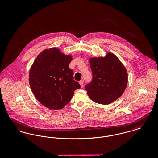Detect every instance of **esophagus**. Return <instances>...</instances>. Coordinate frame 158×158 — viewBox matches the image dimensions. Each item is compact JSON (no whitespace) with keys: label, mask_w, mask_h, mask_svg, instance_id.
<instances>
[{"label":"esophagus","mask_w":158,"mask_h":158,"mask_svg":"<svg viewBox=\"0 0 158 158\" xmlns=\"http://www.w3.org/2000/svg\"><path fill=\"white\" fill-rule=\"evenodd\" d=\"M79 84H80V85H81V88H83V86H84V81H80V82H79Z\"/></svg>","instance_id":"obj_1"}]
</instances>
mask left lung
<instances>
[{"mask_svg": "<svg viewBox=\"0 0 158 158\" xmlns=\"http://www.w3.org/2000/svg\"><path fill=\"white\" fill-rule=\"evenodd\" d=\"M89 62L93 79L85 86L89 97L102 105L118 98L127 83V73L122 62L110 53L105 58H92Z\"/></svg>", "mask_w": 158, "mask_h": 158, "instance_id": "obj_1", "label": "left lung"}]
</instances>
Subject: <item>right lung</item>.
I'll return each mask as SVG.
<instances>
[{"label":"right lung","mask_w":158,"mask_h":158,"mask_svg":"<svg viewBox=\"0 0 158 158\" xmlns=\"http://www.w3.org/2000/svg\"><path fill=\"white\" fill-rule=\"evenodd\" d=\"M72 56L56 48L46 49L38 55L29 72V84L36 99L49 109H59L68 104L79 82L69 67Z\"/></svg>","instance_id":"add662e5"}]
</instances>
